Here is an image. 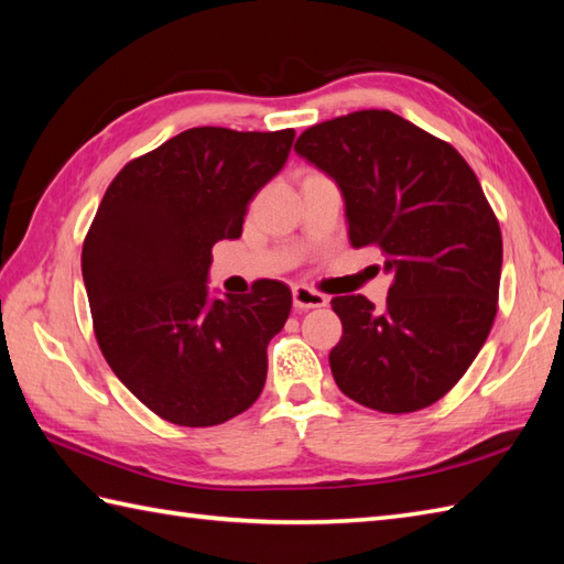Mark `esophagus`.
I'll return each mask as SVG.
<instances>
[{"instance_id": "obj_1", "label": "esophagus", "mask_w": 564, "mask_h": 564, "mask_svg": "<svg viewBox=\"0 0 564 564\" xmlns=\"http://www.w3.org/2000/svg\"><path fill=\"white\" fill-rule=\"evenodd\" d=\"M329 303L327 295H322L307 285H293V305L297 310H310V307H325Z\"/></svg>"}]
</instances>
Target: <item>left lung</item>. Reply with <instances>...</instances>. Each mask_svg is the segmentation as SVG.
<instances>
[{
	"label": "left lung",
	"instance_id": "left-lung-1",
	"mask_svg": "<svg viewBox=\"0 0 564 564\" xmlns=\"http://www.w3.org/2000/svg\"><path fill=\"white\" fill-rule=\"evenodd\" d=\"M295 152L339 186L354 247H376L392 275L386 307L339 295L329 354L339 390L402 414L441 400L480 354L497 315L501 232L475 172L392 111L307 128Z\"/></svg>",
	"mask_w": 564,
	"mask_h": 564
}]
</instances>
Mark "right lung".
<instances>
[{
    "mask_svg": "<svg viewBox=\"0 0 564 564\" xmlns=\"http://www.w3.org/2000/svg\"><path fill=\"white\" fill-rule=\"evenodd\" d=\"M295 130L191 128L128 162L82 247L94 332L118 380L178 426L242 414L267 382V346L291 289L210 295V249L237 239L249 200L283 170Z\"/></svg>",
    "mask_w": 564,
    "mask_h": 564,
    "instance_id": "add662e5",
    "label": "right lung"
}]
</instances>
